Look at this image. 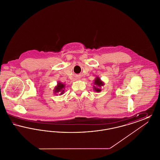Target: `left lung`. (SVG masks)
Instances as JSON below:
<instances>
[{
    "instance_id": "left-lung-1",
    "label": "left lung",
    "mask_w": 160,
    "mask_h": 160,
    "mask_svg": "<svg viewBox=\"0 0 160 160\" xmlns=\"http://www.w3.org/2000/svg\"><path fill=\"white\" fill-rule=\"evenodd\" d=\"M104 84L103 83V82H102L101 80V79L99 78V77H97L96 79L94 81V86H93V89L95 91L99 92L101 91V87Z\"/></svg>"
}]
</instances>
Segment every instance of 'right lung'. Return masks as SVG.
<instances>
[{
    "label": "right lung",
    "mask_w": 160,
    "mask_h": 160,
    "mask_svg": "<svg viewBox=\"0 0 160 160\" xmlns=\"http://www.w3.org/2000/svg\"><path fill=\"white\" fill-rule=\"evenodd\" d=\"M65 86V84L62 83L61 82H58L57 86L54 88V93H59L60 95H62L64 93Z\"/></svg>",
    "instance_id": "add662e5"
}]
</instances>
